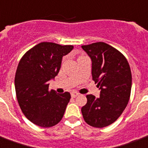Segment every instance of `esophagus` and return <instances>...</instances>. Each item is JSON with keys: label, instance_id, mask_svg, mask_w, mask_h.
Returning <instances> with one entry per match:
<instances>
[{"label": "esophagus", "instance_id": "esophagus-1", "mask_svg": "<svg viewBox=\"0 0 148 148\" xmlns=\"http://www.w3.org/2000/svg\"><path fill=\"white\" fill-rule=\"evenodd\" d=\"M77 95H79V94L77 93V92H71V97H72V98H76Z\"/></svg>", "mask_w": 148, "mask_h": 148}]
</instances>
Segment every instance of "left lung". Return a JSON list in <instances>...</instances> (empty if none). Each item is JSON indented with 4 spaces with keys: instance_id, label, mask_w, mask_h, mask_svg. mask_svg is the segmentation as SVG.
I'll return each instance as SVG.
<instances>
[{
    "instance_id": "1",
    "label": "left lung",
    "mask_w": 148,
    "mask_h": 148,
    "mask_svg": "<svg viewBox=\"0 0 148 148\" xmlns=\"http://www.w3.org/2000/svg\"><path fill=\"white\" fill-rule=\"evenodd\" d=\"M92 61V79L101 90L100 96L87 95L82 108L84 121L96 128L113 123L126 109L131 92L132 74L122 53L99 42L82 46Z\"/></svg>"
}]
</instances>
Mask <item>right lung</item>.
Listing matches in <instances>:
<instances>
[{
  "mask_svg": "<svg viewBox=\"0 0 148 148\" xmlns=\"http://www.w3.org/2000/svg\"><path fill=\"white\" fill-rule=\"evenodd\" d=\"M73 48L42 42L28 50L19 61L14 77L17 100L25 116L39 127H53L64 116L71 94L49 90V81L59 73L62 57Z\"/></svg>",
  "mask_w": 148,
  "mask_h": 148,
  "instance_id": "add662e5",
  "label": "right lung"
}]
</instances>
